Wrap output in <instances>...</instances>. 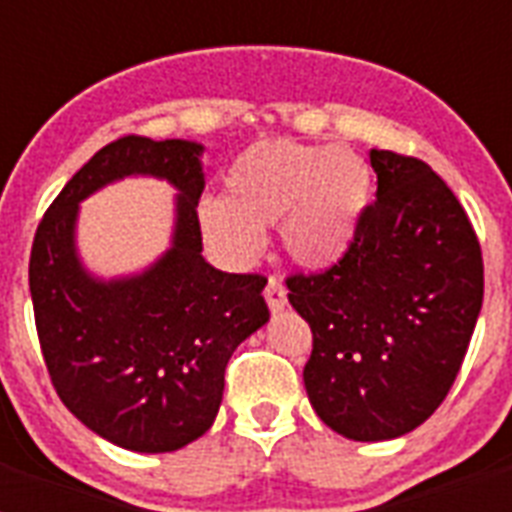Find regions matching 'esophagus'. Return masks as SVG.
Wrapping results in <instances>:
<instances>
[{"mask_svg": "<svg viewBox=\"0 0 512 512\" xmlns=\"http://www.w3.org/2000/svg\"><path fill=\"white\" fill-rule=\"evenodd\" d=\"M265 300H268V308H271L273 313L284 311V305H287V287L281 284L279 279H268V284H265Z\"/></svg>", "mask_w": 512, "mask_h": 512, "instance_id": "34e87169", "label": "esophagus"}]
</instances>
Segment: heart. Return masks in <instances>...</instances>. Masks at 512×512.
Masks as SVG:
<instances>
[{
	"label": "heart",
	"mask_w": 512,
	"mask_h": 512,
	"mask_svg": "<svg viewBox=\"0 0 512 512\" xmlns=\"http://www.w3.org/2000/svg\"><path fill=\"white\" fill-rule=\"evenodd\" d=\"M225 199L196 209L204 239L236 263L263 249V228L281 223L287 255L305 268L335 265L353 244L372 196V170L342 146L257 140L231 162Z\"/></svg>",
	"instance_id": "obj_1"
}]
</instances>
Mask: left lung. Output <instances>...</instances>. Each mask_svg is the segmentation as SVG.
<instances>
[{"mask_svg": "<svg viewBox=\"0 0 512 512\" xmlns=\"http://www.w3.org/2000/svg\"><path fill=\"white\" fill-rule=\"evenodd\" d=\"M377 199L348 252L289 276V303L313 332L305 390L324 425L388 441L436 412L457 380L484 303L476 231L428 164L369 154Z\"/></svg>", "mask_w": 512, "mask_h": 512, "instance_id": "obj_1", "label": "left lung"}]
</instances>
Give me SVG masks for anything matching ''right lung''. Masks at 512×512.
Wrapping results in <instances>:
<instances>
[{
  "label": "right lung",
  "mask_w": 512,
  "mask_h": 512,
  "mask_svg": "<svg viewBox=\"0 0 512 512\" xmlns=\"http://www.w3.org/2000/svg\"><path fill=\"white\" fill-rule=\"evenodd\" d=\"M201 151L140 135L108 143L52 201L31 247L28 287L52 385L76 420L130 452H175L204 436L228 358L271 316L265 276L223 273L201 257ZM130 174L181 191L173 247L138 277L100 282L75 255L78 201Z\"/></svg>",
  "instance_id": "1"
}]
</instances>
